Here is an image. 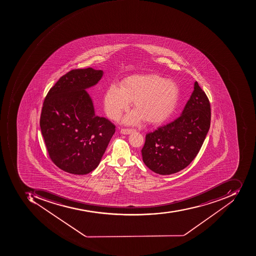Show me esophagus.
<instances>
[{
    "label": "esophagus",
    "mask_w": 256,
    "mask_h": 256,
    "mask_svg": "<svg viewBox=\"0 0 256 256\" xmlns=\"http://www.w3.org/2000/svg\"><path fill=\"white\" fill-rule=\"evenodd\" d=\"M134 129H129V128H122L120 130V133L123 134H129L130 133L134 132Z\"/></svg>",
    "instance_id": "1"
}]
</instances>
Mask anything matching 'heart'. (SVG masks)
I'll list each match as a JSON object with an SVG mask.
<instances>
[{"instance_id": "heart-1", "label": "heart", "mask_w": 256, "mask_h": 256, "mask_svg": "<svg viewBox=\"0 0 256 256\" xmlns=\"http://www.w3.org/2000/svg\"><path fill=\"white\" fill-rule=\"evenodd\" d=\"M179 88L170 80L156 74L130 76L122 87L112 84L104 97V110L110 118L116 120L134 100L136 110L124 118V123L138 124L146 118L150 122H160L173 112L178 102Z\"/></svg>"}]
</instances>
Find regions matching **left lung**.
Segmentation results:
<instances>
[{
  "instance_id": "8db88e82",
  "label": "left lung",
  "mask_w": 256,
  "mask_h": 256,
  "mask_svg": "<svg viewBox=\"0 0 256 256\" xmlns=\"http://www.w3.org/2000/svg\"><path fill=\"white\" fill-rule=\"evenodd\" d=\"M211 109L197 82L180 116L146 136L142 150L144 164L155 173L169 175L187 168L206 137Z\"/></svg>"
}]
</instances>
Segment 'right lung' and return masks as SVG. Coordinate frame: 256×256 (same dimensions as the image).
<instances>
[{"instance_id": "obj_1", "label": "right lung", "mask_w": 256, "mask_h": 256, "mask_svg": "<svg viewBox=\"0 0 256 256\" xmlns=\"http://www.w3.org/2000/svg\"><path fill=\"white\" fill-rule=\"evenodd\" d=\"M102 74L92 68L70 70L42 104L40 126L50 158L68 173L87 174L95 170L114 134V124L96 114L86 91Z\"/></svg>"}]
</instances>
